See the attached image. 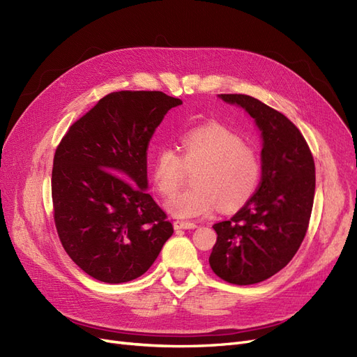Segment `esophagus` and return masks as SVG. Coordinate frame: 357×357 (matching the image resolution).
Segmentation results:
<instances>
[{
	"label": "esophagus",
	"mask_w": 357,
	"mask_h": 357,
	"mask_svg": "<svg viewBox=\"0 0 357 357\" xmlns=\"http://www.w3.org/2000/svg\"><path fill=\"white\" fill-rule=\"evenodd\" d=\"M197 223L193 222H181V220H176L174 222V229H195Z\"/></svg>",
	"instance_id": "esophagus-1"
}]
</instances>
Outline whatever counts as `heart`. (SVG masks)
I'll return each mask as SVG.
<instances>
[{"label":"heart","mask_w":357,"mask_h":357,"mask_svg":"<svg viewBox=\"0 0 357 357\" xmlns=\"http://www.w3.org/2000/svg\"><path fill=\"white\" fill-rule=\"evenodd\" d=\"M180 144L181 158L169 147H159L152 160L155 186L164 195L178 189L185 165L201 164L193 176L195 188L169 198L168 213L178 219H195L219 205L223 211H232L250 199L261 180V162L235 132L211 123L181 135Z\"/></svg>","instance_id":"obj_1"}]
</instances>
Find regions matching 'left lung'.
Masks as SVG:
<instances>
[{
  "label": "left lung",
  "mask_w": 357,
  "mask_h": 357,
  "mask_svg": "<svg viewBox=\"0 0 357 357\" xmlns=\"http://www.w3.org/2000/svg\"><path fill=\"white\" fill-rule=\"evenodd\" d=\"M226 104L250 116L262 138L261 183L218 234L210 266L232 284H256L273 277L295 256L307 234L316 189V168L299 129L253 96L220 93Z\"/></svg>",
  "instance_id": "obj_1"
}]
</instances>
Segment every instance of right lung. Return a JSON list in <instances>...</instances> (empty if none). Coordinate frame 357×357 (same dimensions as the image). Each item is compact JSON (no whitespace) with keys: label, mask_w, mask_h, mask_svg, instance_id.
<instances>
[{"label":"right lung","mask_w":357,"mask_h":357,"mask_svg":"<svg viewBox=\"0 0 357 357\" xmlns=\"http://www.w3.org/2000/svg\"><path fill=\"white\" fill-rule=\"evenodd\" d=\"M159 91L105 95L74 122L52 169L53 214L74 264L104 283L143 275L174 232L147 193V149L172 107Z\"/></svg>","instance_id":"1"}]
</instances>
